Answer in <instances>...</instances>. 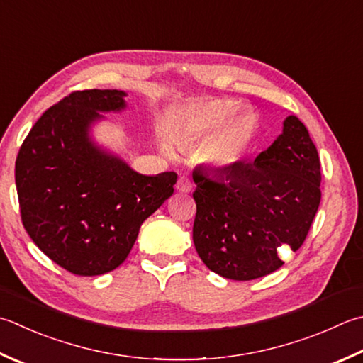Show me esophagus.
I'll return each instance as SVG.
<instances>
[{
	"instance_id": "34e87169",
	"label": "esophagus",
	"mask_w": 363,
	"mask_h": 363,
	"mask_svg": "<svg viewBox=\"0 0 363 363\" xmlns=\"http://www.w3.org/2000/svg\"><path fill=\"white\" fill-rule=\"evenodd\" d=\"M176 189L181 191V194H189V191L191 190V182L187 176H181L179 179H177V184H176Z\"/></svg>"
}]
</instances>
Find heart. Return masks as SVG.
<instances>
[{
  "instance_id": "b5f03b06",
  "label": "heart",
  "mask_w": 363,
  "mask_h": 363,
  "mask_svg": "<svg viewBox=\"0 0 363 363\" xmlns=\"http://www.w3.org/2000/svg\"><path fill=\"white\" fill-rule=\"evenodd\" d=\"M231 99H208L189 105L177 119L174 140L194 143L201 140L198 157L218 172L242 165L257 145L259 121L255 113L238 110Z\"/></svg>"
}]
</instances>
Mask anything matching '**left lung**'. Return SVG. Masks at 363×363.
Segmentation results:
<instances>
[{"instance_id": "1", "label": "left lung", "mask_w": 363, "mask_h": 363, "mask_svg": "<svg viewBox=\"0 0 363 363\" xmlns=\"http://www.w3.org/2000/svg\"><path fill=\"white\" fill-rule=\"evenodd\" d=\"M194 244L212 272L255 280L283 266L281 248L299 250L321 201V163L299 118L266 151L231 172L195 168Z\"/></svg>"}]
</instances>
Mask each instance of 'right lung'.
Instances as JSON below:
<instances>
[{"mask_svg":"<svg viewBox=\"0 0 363 363\" xmlns=\"http://www.w3.org/2000/svg\"><path fill=\"white\" fill-rule=\"evenodd\" d=\"M124 91L64 97L28 133L16 160L21 222L47 257L75 275L123 264L141 223L173 195L177 174H140L91 137L102 113L125 108Z\"/></svg>","mask_w":363,"mask_h":363,"instance_id":"right-lung-1","label":"right lung"}]
</instances>
